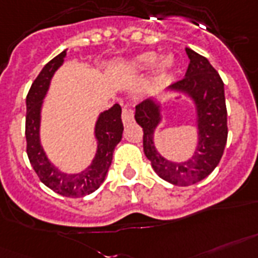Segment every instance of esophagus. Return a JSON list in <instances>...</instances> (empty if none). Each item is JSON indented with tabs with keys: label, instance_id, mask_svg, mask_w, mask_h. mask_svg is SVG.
<instances>
[{
	"label": "esophagus",
	"instance_id": "esophagus-1",
	"mask_svg": "<svg viewBox=\"0 0 258 258\" xmlns=\"http://www.w3.org/2000/svg\"><path fill=\"white\" fill-rule=\"evenodd\" d=\"M135 119V114H133V110L132 109H127V107H123L122 109V122L123 125H129L131 122H133Z\"/></svg>",
	"mask_w": 258,
	"mask_h": 258
}]
</instances>
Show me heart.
<instances>
[{"mask_svg":"<svg viewBox=\"0 0 258 258\" xmlns=\"http://www.w3.org/2000/svg\"><path fill=\"white\" fill-rule=\"evenodd\" d=\"M156 64L155 69V75H153V85L159 86L168 81L175 70V59L171 55H165L157 60V53L155 52H144L140 53L137 56L132 57L129 60L123 61L121 64V69L125 73L137 74L144 73Z\"/></svg>","mask_w":258,"mask_h":258,"instance_id":"heart-1","label":"heart"}]
</instances>
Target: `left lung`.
<instances>
[{"label":"left lung","instance_id":"left-lung-1","mask_svg":"<svg viewBox=\"0 0 258 258\" xmlns=\"http://www.w3.org/2000/svg\"><path fill=\"white\" fill-rule=\"evenodd\" d=\"M188 69L181 81L169 86L168 91L184 94L195 106L198 143L194 155L184 161H171L161 156L155 147V131L163 121L161 103L148 98L136 106L135 118L143 127L144 153L155 172L175 185H189L207 177L223 155L227 141V111L223 82L217 70L189 48Z\"/></svg>","mask_w":258,"mask_h":258}]
</instances>
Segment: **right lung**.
I'll use <instances>...</instances> for the list:
<instances>
[{"label":"right lung","instance_id":"1","mask_svg":"<svg viewBox=\"0 0 258 258\" xmlns=\"http://www.w3.org/2000/svg\"><path fill=\"white\" fill-rule=\"evenodd\" d=\"M67 49L48 61L32 83L27 95V119H25V137L27 153L32 167L40 180L59 195L67 198H82L99 188L107 175L113 160V152L122 139V119L121 106L115 103L109 110L98 115L94 136L97 140V152L91 164L78 173H67L55 167L40 141V123L44 98L47 95L51 79L59 67L64 63Z\"/></svg>","mask_w":258,"mask_h":258}]
</instances>
